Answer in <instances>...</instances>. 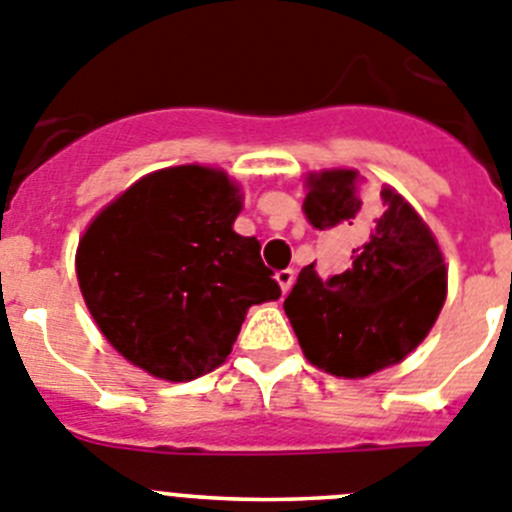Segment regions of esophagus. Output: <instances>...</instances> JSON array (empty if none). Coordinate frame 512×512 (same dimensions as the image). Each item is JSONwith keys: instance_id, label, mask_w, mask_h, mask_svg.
I'll return each mask as SVG.
<instances>
[{"instance_id": "obj_1", "label": "esophagus", "mask_w": 512, "mask_h": 512, "mask_svg": "<svg viewBox=\"0 0 512 512\" xmlns=\"http://www.w3.org/2000/svg\"><path fill=\"white\" fill-rule=\"evenodd\" d=\"M275 280H278V285H280V290H283V296L285 293H288L290 290V285H293V280H296V273H293V270H278V273H275Z\"/></svg>"}]
</instances>
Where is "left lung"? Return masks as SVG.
I'll return each instance as SVG.
<instances>
[{"label": "left lung", "mask_w": 512, "mask_h": 512, "mask_svg": "<svg viewBox=\"0 0 512 512\" xmlns=\"http://www.w3.org/2000/svg\"><path fill=\"white\" fill-rule=\"evenodd\" d=\"M308 222L349 257L321 278L316 262L285 298L293 331L313 365L336 377H367L416 349L446 298V265L413 206L385 186L365 193L357 170H321L306 181Z\"/></svg>", "instance_id": "left-lung-1"}]
</instances>
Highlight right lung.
<instances>
[{
	"instance_id": "obj_1",
	"label": "right lung",
	"mask_w": 512,
	"mask_h": 512,
	"mask_svg": "<svg viewBox=\"0 0 512 512\" xmlns=\"http://www.w3.org/2000/svg\"><path fill=\"white\" fill-rule=\"evenodd\" d=\"M224 170H155L114 199L78 242L76 275L107 342L153 377L188 382L232 352L247 308L280 298Z\"/></svg>"
}]
</instances>
